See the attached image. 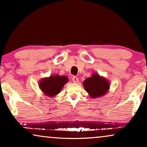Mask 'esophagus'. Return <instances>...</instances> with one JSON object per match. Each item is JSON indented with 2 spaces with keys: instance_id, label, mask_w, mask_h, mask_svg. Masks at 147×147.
<instances>
[{
  "instance_id": "34e87169",
  "label": "esophagus",
  "mask_w": 147,
  "mask_h": 147,
  "mask_svg": "<svg viewBox=\"0 0 147 147\" xmlns=\"http://www.w3.org/2000/svg\"><path fill=\"white\" fill-rule=\"evenodd\" d=\"M72 81H73L74 83H77V82L79 81V80H78V78L76 77V76H74V77L72 78Z\"/></svg>"
}]
</instances>
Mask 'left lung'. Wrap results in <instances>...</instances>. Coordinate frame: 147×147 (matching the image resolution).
Masks as SVG:
<instances>
[{"instance_id": "1", "label": "left lung", "mask_w": 147, "mask_h": 147, "mask_svg": "<svg viewBox=\"0 0 147 147\" xmlns=\"http://www.w3.org/2000/svg\"><path fill=\"white\" fill-rule=\"evenodd\" d=\"M84 87L92 98H99L107 93L110 88L109 82L98 74H93L83 82Z\"/></svg>"}]
</instances>
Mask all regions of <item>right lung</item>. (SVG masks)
<instances>
[{"instance_id": "obj_1", "label": "right lung", "mask_w": 147, "mask_h": 147, "mask_svg": "<svg viewBox=\"0 0 147 147\" xmlns=\"http://www.w3.org/2000/svg\"><path fill=\"white\" fill-rule=\"evenodd\" d=\"M67 81L68 78L66 76L55 75L50 76L49 78H43L40 80L39 86L45 95L53 97L61 92Z\"/></svg>"}]
</instances>
